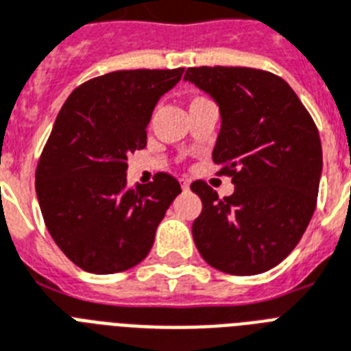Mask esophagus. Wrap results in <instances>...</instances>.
Masks as SVG:
<instances>
[{
    "instance_id": "esophagus-1",
    "label": "esophagus",
    "mask_w": 351,
    "mask_h": 351,
    "mask_svg": "<svg viewBox=\"0 0 351 351\" xmlns=\"http://www.w3.org/2000/svg\"><path fill=\"white\" fill-rule=\"evenodd\" d=\"M181 189L186 192V190H190V181L189 179H181Z\"/></svg>"
}]
</instances>
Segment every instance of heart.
<instances>
[{
    "mask_svg": "<svg viewBox=\"0 0 351 351\" xmlns=\"http://www.w3.org/2000/svg\"><path fill=\"white\" fill-rule=\"evenodd\" d=\"M203 99V97H195V99H192V103H195V101H201Z\"/></svg>",
    "mask_w": 351,
    "mask_h": 351,
    "instance_id": "1",
    "label": "heart"
}]
</instances>
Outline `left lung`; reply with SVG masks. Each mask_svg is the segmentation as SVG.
Returning <instances> with one entry per match:
<instances>
[{"label":"left lung","instance_id":"1","mask_svg":"<svg viewBox=\"0 0 351 351\" xmlns=\"http://www.w3.org/2000/svg\"><path fill=\"white\" fill-rule=\"evenodd\" d=\"M184 81L219 105L212 159L235 190L219 199L204 181L190 189L203 201L192 224L199 254L232 276H255L287 259L317 204L322 172L319 130L279 75L246 66H192Z\"/></svg>","mask_w":351,"mask_h":351}]
</instances>
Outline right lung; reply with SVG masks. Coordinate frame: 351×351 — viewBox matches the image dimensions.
<instances>
[{"instance_id": "1", "label": "right lung", "mask_w": 351, "mask_h": 351, "mask_svg": "<svg viewBox=\"0 0 351 351\" xmlns=\"http://www.w3.org/2000/svg\"><path fill=\"white\" fill-rule=\"evenodd\" d=\"M183 72L117 70L77 86L61 106L36 168V193L52 239L81 270L139 265L181 193L165 172L127 186V156L147 147L154 108Z\"/></svg>"}]
</instances>
